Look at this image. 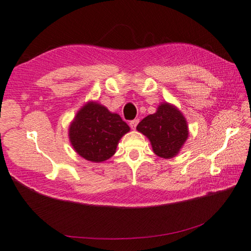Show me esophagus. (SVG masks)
<instances>
[{
  "instance_id": "34e87169",
  "label": "esophagus",
  "mask_w": 251,
  "mask_h": 251,
  "mask_svg": "<svg viewBox=\"0 0 251 251\" xmlns=\"http://www.w3.org/2000/svg\"><path fill=\"white\" fill-rule=\"evenodd\" d=\"M139 123V120H132V121H130L129 122V126H130V128L131 129H135L136 128V126H137V124H138Z\"/></svg>"
}]
</instances>
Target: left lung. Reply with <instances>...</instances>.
<instances>
[{
    "instance_id": "left-lung-1",
    "label": "left lung",
    "mask_w": 251,
    "mask_h": 251,
    "mask_svg": "<svg viewBox=\"0 0 251 251\" xmlns=\"http://www.w3.org/2000/svg\"><path fill=\"white\" fill-rule=\"evenodd\" d=\"M137 130L151 142L154 153L164 159H171L178 153L188 138V126L184 115L170 103H162L154 114L142 120Z\"/></svg>"
}]
</instances>
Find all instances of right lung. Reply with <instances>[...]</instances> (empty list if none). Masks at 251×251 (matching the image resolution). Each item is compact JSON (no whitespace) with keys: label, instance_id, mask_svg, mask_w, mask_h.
<instances>
[{"label":"right lung","instance_id":"obj_1","mask_svg":"<svg viewBox=\"0 0 251 251\" xmlns=\"http://www.w3.org/2000/svg\"><path fill=\"white\" fill-rule=\"evenodd\" d=\"M129 129L119 114L89 101L77 112L70 125L68 136L78 154L99 163L115 153L120 139Z\"/></svg>","mask_w":251,"mask_h":251}]
</instances>
